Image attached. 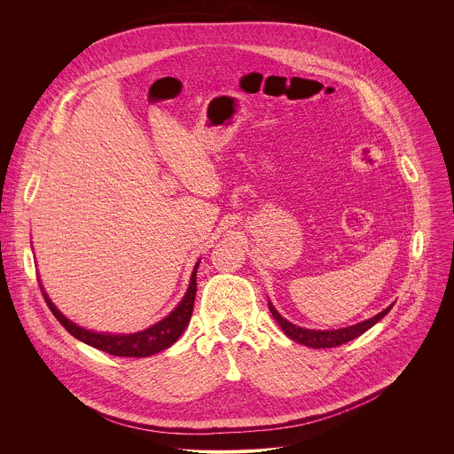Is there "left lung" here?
Instances as JSON below:
<instances>
[{"mask_svg": "<svg viewBox=\"0 0 454 454\" xmlns=\"http://www.w3.org/2000/svg\"><path fill=\"white\" fill-rule=\"evenodd\" d=\"M391 308H393V304H391L389 308H386L382 313L375 315L373 318H368V320H364V322H361V324H356V325H350V327H345V329L313 331V329L299 327V325L288 322L286 318H283V317L278 313V309L272 306V302H269V309H270L272 317L276 318V322L281 325L283 333H285L290 340H294V341H297V343H301V345H304V347H311V348H333V347H340V345H343V343H348V341L359 338V336L364 334L368 329H372L377 322H380V320L391 311Z\"/></svg>", "mask_w": 454, "mask_h": 454, "instance_id": "left-lung-1", "label": "left lung"}]
</instances>
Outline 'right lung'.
<instances>
[{"mask_svg": "<svg viewBox=\"0 0 454 454\" xmlns=\"http://www.w3.org/2000/svg\"><path fill=\"white\" fill-rule=\"evenodd\" d=\"M198 267H200V262L194 265L189 288H187L184 299L180 301V304L160 322L153 324L152 327H148L145 331L132 333V334H109V333L88 331V329L74 324L72 320H68L63 313H59V309L51 302V299L47 297L43 288H42V294H43L45 302H47L49 309L52 311V315L75 340H79L97 350H102L106 354L116 356V357H150L153 354H159V352L169 348L185 331V327L191 320L194 299H196Z\"/></svg>", "mask_w": 454, "mask_h": 454, "instance_id": "add662e5", "label": "right lung"}]
</instances>
